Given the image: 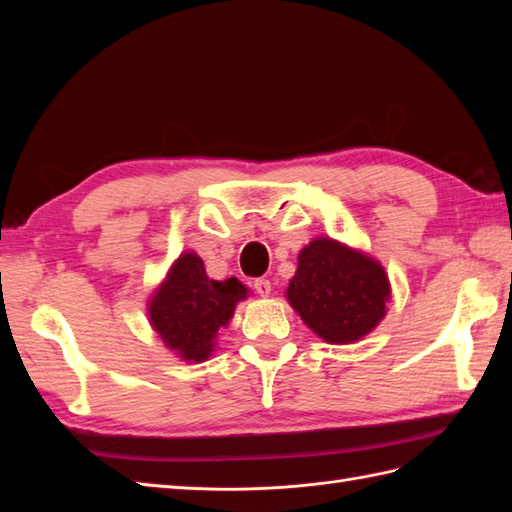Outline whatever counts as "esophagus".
I'll use <instances>...</instances> for the list:
<instances>
[{"instance_id": "esophagus-1", "label": "esophagus", "mask_w": 512, "mask_h": 512, "mask_svg": "<svg viewBox=\"0 0 512 512\" xmlns=\"http://www.w3.org/2000/svg\"><path fill=\"white\" fill-rule=\"evenodd\" d=\"M254 290L260 294V297H269V294H271V282L265 280V277H258V280H254Z\"/></svg>"}]
</instances>
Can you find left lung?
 Masks as SVG:
<instances>
[{
    "instance_id": "1",
    "label": "left lung",
    "mask_w": 512,
    "mask_h": 512,
    "mask_svg": "<svg viewBox=\"0 0 512 512\" xmlns=\"http://www.w3.org/2000/svg\"><path fill=\"white\" fill-rule=\"evenodd\" d=\"M294 312L329 344H352L386 316L391 284L378 260L329 237L299 254L286 290Z\"/></svg>"
}]
</instances>
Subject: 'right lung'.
Segmentation results:
<instances>
[{"mask_svg": "<svg viewBox=\"0 0 512 512\" xmlns=\"http://www.w3.org/2000/svg\"><path fill=\"white\" fill-rule=\"evenodd\" d=\"M245 297L247 288L237 277L209 280L203 260L185 252L153 292L147 312L168 350L188 363H203L215 348V337L235 314V305Z\"/></svg>", "mask_w": 512, "mask_h": 512, "instance_id": "obj_1", "label": "right lung"}]
</instances>
